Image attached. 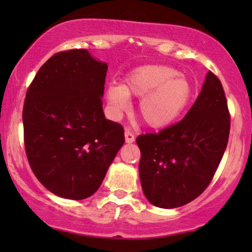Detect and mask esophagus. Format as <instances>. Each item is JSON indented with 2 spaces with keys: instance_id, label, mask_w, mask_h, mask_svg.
<instances>
[{
  "instance_id": "34e87169",
  "label": "esophagus",
  "mask_w": 252,
  "mask_h": 252,
  "mask_svg": "<svg viewBox=\"0 0 252 252\" xmlns=\"http://www.w3.org/2000/svg\"><path fill=\"white\" fill-rule=\"evenodd\" d=\"M124 136H126V142H128V144H131V142L135 141V136H134V134L130 130H126Z\"/></svg>"
}]
</instances>
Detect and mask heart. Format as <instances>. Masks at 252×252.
I'll return each mask as SVG.
<instances>
[{
  "label": "heart",
  "instance_id": "1",
  "mask_svg": "<svg viewBox=\"0 0 252 252\" xmlns=\"http://www.w3.org/2000/svg\"><path fill=\"white\" fill-rule=\"evenodd\" d=\"M191 85L164 65H142L126 78L123 86L110 85L107 98L116 112L126 111L129 96L141 98L139 114L151 128H164L182 114L191 98Z\"/></svg>",
  "mask_w": 252,
  "mask_h": 252
}]
</instances>
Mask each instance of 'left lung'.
Masks as SVG:
<instances>
[{
    "label": "left lung",
    "mask_w": 252,
    "mask_h": 252,
    "mask_svg": "<svg viewBox=\"0 0 252 252\" xmlns=\"http://www.w3.org/2000/svg\"><path fill=\"white\" fill-rule=\"evenodd\" d=\"M229 130L222 83L208 72L199 97L182 121L136 138L146 199L157 207L175 208L200 196L220 166Z\"/></svg>",
    "instance_id": "obj_1"
}]
</instances>
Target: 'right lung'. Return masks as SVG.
Instances as JSON below:
<instances>
[{"instance_id":"add662e5","label":"right lung","mask_w":252,"mask_h":252,"mask_svg":"<svg viewBox=\"0 0 252 252\" xmlns=\"http://www.w3.org/2000/svg\"><path fill=\"white\" fill-rule=\"evenodd\" d=\"M107 64L84 48L57 52L29 85L23 107L32 171L55 195L83 200L100 188L124 144L121 124L105 118Z\"/></svg>"}]
</instances>
